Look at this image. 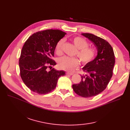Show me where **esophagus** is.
<instances>
[{
	"mask_svg": "<svg viewBox=\"0 0 130 130\" xmlns=\"http://www.w3.org/2000/svg\"><path fill=\"white\" fill-rule=\"evenodd\" d=\"M66 74H67V75H68L72 76V75H73L74 73H73V72H67V73H66Z\"/></svg>",
	"mask_w": 130,
	"mask_h": 130,
	"instance_id": "obj_1",
	"label": "esophagus"
}]
</instances>
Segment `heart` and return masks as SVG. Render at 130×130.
Wrapping results in <instances>:
<instances>
[{
	"label": "heart",
	"instance_id": "obj_1",
	"mask_svg": "<svg viewBox=\"0 0 130 130\" xmlns=\"http://www.w3.org/2000/svg\"><path fill=\"white\" fill-rule=\"evenodd\" d=\"M73 43L78 48L76 55L84 64H86L94 60L96 56V50L93 47L88 46L89 43L85 39L80 36L74 38L72 40ZM64 40H60L55 45V52L58 55L62 54V48ZM80 63L77 58L63 57L58 60V66L60 69L64 70H72Z\"/></svg>",
	"mask_w": 130,
	"mask_h": 130
}]
</instances>
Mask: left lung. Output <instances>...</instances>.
Listing matches in <instances>:
<instances>
[{
    "instance_id": "left-lung-1",
    "label": "left lung",
    "mask_w": 130,
    "mask_h": 130,
    "mask_svg": "<svg viewBox=\"0 0 130 130\" xmlns=\"http://www.w3.org/2000/svg\"><path fill=\"white\" fill-rule=\"evenodd\" d=\"M82 35L94 43L98 54L83 68L86 75H81V82L73 85L72 88L78 95L88 98L98 95L107 87L113 76L115 55L112 46L105 40L90 33Z\"/></svg>"
}]
</instances>
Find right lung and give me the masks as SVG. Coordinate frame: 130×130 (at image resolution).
Segmentation results:
<instances>
[{
	"mask_svg": "<svg viewBox=\"0 0 130 130\" xmlns=\"http://www.w3.org/2000/svg\"><path fill=\"white\" fill-rule=\"evenodd\" d=\"M66 34L59 29H46L34 33L25 42L19 59L20 75L31 91L41 95L50 92L59 78L65 75L64 71L52 68L56 64L52 58L57 43Z\"/></svg>",
	"mask_w": 130,
	"mask_h": 130,
	"instance_id": "add662e5",
	"label": "right lung"
}]
</instances>
